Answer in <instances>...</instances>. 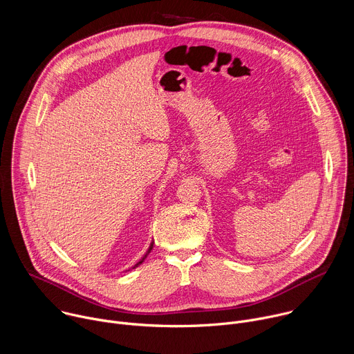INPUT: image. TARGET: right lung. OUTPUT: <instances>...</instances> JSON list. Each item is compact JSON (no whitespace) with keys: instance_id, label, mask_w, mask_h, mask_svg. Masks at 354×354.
<instances>
[{"instance_id":"right-lung-1","label":"right lung","mask_w":354,"mask_h":354,"mask_svg":"<svg viewBox=\"0 0 354 354\" xmlns=\"http://www.w3.org/2000/svg\"><path fill=\"white\" fill-rule=\"evenodd\" d=\"M153 245H154V241H153V242H151V243H150V248H149V250H147V252H146V254H145V256H143V257H142V259H140V261H138V263H136V264H135V266H133V267H132V268H136V267H139V266H140V264H142V263H143V261H145V260H146V257H147V256H149V254H150V252H151V250H153Z\"/></svg>"}]
</instances>
